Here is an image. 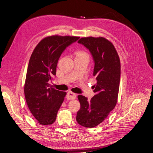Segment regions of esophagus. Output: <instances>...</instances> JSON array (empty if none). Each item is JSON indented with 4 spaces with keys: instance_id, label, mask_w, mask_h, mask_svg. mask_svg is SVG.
<instances>
[{
    "instance_id": "1",
    "label": "esophagus",
    "mask_w": 153,
    "mask_h": 153,
    "mask_svg": "<svg viewBox=\"0 0 153 153\" xmlns=\"http://www.w3.org/2000/svg\"><path fill=\"white\" fill-rule=\"evenodd\" d=\"M76 94L75 93H73L72 92H68L67 94V100H74L76 98Z\"/></svg>"
}]
</instances>
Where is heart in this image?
Listing matches in <instances>:
<instances>
[{"label":"heart","instance_id":"b5f03b06","mask_svg":"<svg viewBox=\"0 0 153 153\" xmlns=\"http://www.w3.org/2000/svg\"><path fill=\"white\" fill-rule=\"evenodd\" d=\"M77 54H85V53L84 52H78L77 53Z\"/></svg>","mask_w":153,"mask_h":153}]
</instances>
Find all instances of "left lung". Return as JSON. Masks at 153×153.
Returning a JSON list of instances; mask_svg holds the SVG:
<instances>
[{"label": "left lung", "mask_w": 153, "mask_h": 153, "mask_svg": "<svg viewBox=\"0 0 153 153\" xmlns=\"http://www.w3.org/2000/svg\"><path fill=\"white\" fill-rule=\"evenodd\" d=\"M89 50L94 61L93 76L97 83L93 86L95 95L91 100L78 95L80 109L76 121L85 128H94L102 123L117 104L121 62L114 45L103 37H84L78 41Z\"/></svg>", "instance_id": "8db88e82"}]
</instances>
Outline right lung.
I'll use <instances>...</instances> for the list:
<instances>
[{
  "instance_id": "obj_1",
  "label": "right lung",
  "mask_w": 153,
  "mask_h": 153,
  "mask_svg": "<svg viewBox=\"0 0 153 153\" xmlns=\"http://www.w3.org/2000/svg\"><path fill=\"white\" fill-rule=\"evenodd\" d=\"M79 37L53 35L45 37L37 45L27 68L24 93L32 115L41 125L53 124L66 92L50 87L49 80L56 74L57 64L63 51Z\"/></svg>"
}]
</instances>
